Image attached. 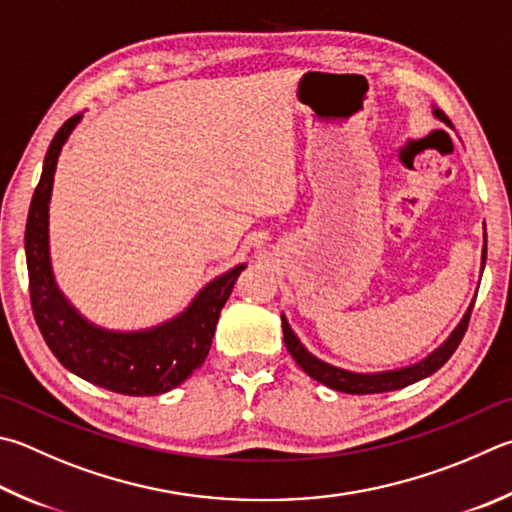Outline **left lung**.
<instances>
[{"label": "left lung", "instance_id": "obj_1", "mask_svg": "<svg viewBox=\"0 0 512 512\" xmlns=\"http://www.w3.org/2000/svg\"><path fill=\"white\" fill-rule=\"evenodd\" d=\"M432 114L439 118V120H443L445 125H450V118L445 116L439 107H434ZM481 264H486V244H483ZM481 271H483V266H481ZM472 306H475V302L468 306V311L461 318V322L457 324V329L450 333V338L445 340L439 349H434L430 356L423 358L421 362H416V365L392 369V371H376V374H358V371H347V369L333 367V365H329V362L315 358L311 351H306V347L302 345L300 338L295 336L293 329L288 327V322H286V318L282 315L284 345H286L288 353H291V356H293V360L306 371V374H309L313 380H318V383L327 385L331 389H336V392H342V394L394 392V389H403L407 385L418 383V380L432 376L436 369H441L445 362L450 360L452 353L457 351L461 338L466 336Z\"/></svg>", "mask_w": 512, "mask_h": 512}]
</instances>
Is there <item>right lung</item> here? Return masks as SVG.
Instances as JSON below:
<instances>
[{"label":"right lung","mask_w":512,"mask_h":512,"mask_svg":"<svg viewBox=\"0 0 512 512\" xmlns=\"http://www.w3.org/2000/svg\"><path fill=\"white\" fill-rule=\"evenodd\" d=\"M80 118L82 114L71 116L51 141L26 219L24 248L33 315L53 356L71 374L116 394L159 396L179 387L203 365L215 338L219 313L246 264L215 277L201 288L188 309L159 327L109 331L82 318L55 284L49 253V203L55 165Z\"/></svg>","instance_id":"add662e5"}]
</instances>
